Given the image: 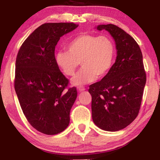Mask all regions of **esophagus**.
Masks as SVG:
<instances>
[{
    "label": "esophagus",
    "instance_id": "esophagus-1",
    "mask_svg": "<svg viewBox=\"0 0 160 160\" xmlns=\"http://www.w3.org/2000/svg\"><path fill=\"white\" fill-rule=\"evenodd\" d=\"M78 90L79 91H85V88H84V87H82V86H79V87H78Z\"/></svg>",
    "mask_w": 160,
    "mask_h": 160
}]
</instances>
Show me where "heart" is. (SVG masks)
Returning a JSON list of instances; mask_svg holds the SVG:
<instances>
[{"mask_svg": "<svg viewBox=\"0 0 160 160\" xmlns=\"http://www.w3.org/2000/svg\"><path fill=\"white\" fill-rule=\"evenodd\" d=\"M67 49L56 53V62L67 76H73L81 62L82 69L72 79V83L77 86L106 76L114 63L116 52L109 36L89 33L75 37L68 43Z\"/></svg>", "mask_w": 160, "mask_h": 160, "instance_id": "b5f03b06", "label": "heart"}]
</instances>
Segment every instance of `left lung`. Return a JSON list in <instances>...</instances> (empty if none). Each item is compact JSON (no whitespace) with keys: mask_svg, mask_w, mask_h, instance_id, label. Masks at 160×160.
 Segmentation results:
<instances>
[{"mask_svg":"<svg viewBox=\"0 0 160 160\" xmlns=\"http://www.w3.org/2000/svg\"><path fill=\"white\" fill-rule=\"evenodd\" d=\"M97 29L114 38L117 57L109 72L89 86L92 118L102 130L118 131L130 124L140 109L147 81L142 53L134 38L119 27L108 24Z\"/></svg>","mask_w":160,"mask_h":160,"instance_id":"1","label":"left lung"}]
</instances>
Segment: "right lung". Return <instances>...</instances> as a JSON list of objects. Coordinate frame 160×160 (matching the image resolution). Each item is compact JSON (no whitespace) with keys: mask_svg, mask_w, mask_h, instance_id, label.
I'll list each match as a JSON object with an SVG mask.
<instances>
[{"mask_svg":"<svg viewBox=\"0 0 160 160\" xmlns=\"http://www.w3.org/2000/svg\"><path fill=\"white\" fill-rule=\"evenodd\" d=\"M73 22H49L35 29L22 45L16 60L14 88L27 120L46 135L63 131L69 124L76 88L57 65L55 48L61 36L78 28Z\"/></svg>","mask_w":160,"mask_h":160,"instance_id":"1","label":"right lung"}]
</instances>
